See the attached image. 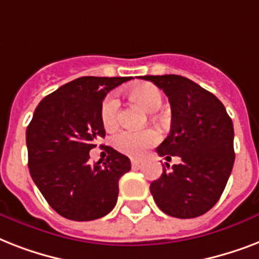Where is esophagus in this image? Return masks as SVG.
I'll return each instance as SVG.
<instances>
[{
    "mask_svg": "<svg viewBox=\"0 0 259 259\" xmlns=\"http://www.w3.org/2000/svg\"><path fill=\"white\" fill-rule=\"evenodd\" d=\"M140 164H141V160H140V158H132V166H133V168H138Z\"/></svg>",
    "mask_w": 259,
    "mask_h": 259,
    "instance_id": "34e87169",
    "label": "esophagus"
}]
</instances>
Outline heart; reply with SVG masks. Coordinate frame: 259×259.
<instances>
[{"label": "heart", "mask_w": 259, "mask_h": 259, "mask_svg": "<svg viewBox=\"0 0 259 259\" xmlns=\"http://www.w3.org/2000/svg\"><path fill=\"white\" fill-rule=\"evenodd\" d=\"M127 94L136 103L142 106L149 113L157 111L162 105L161 91L149 83L132 87ZM118 114H119V101L114 94H109L103 99L101 106L102 125L105 126L106 130H113L118 125ZM157 141L158 134L154 130H142V132L122 130L113 137L114 148L130 157L141 156L149 146L154 145Z\"/></svg>", "instance_id": "1"}]
</instances>
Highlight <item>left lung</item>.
<instances>
[{
  "label": "left lung",
  "mask_w": 259,
  "mask_h": 259,
  "mask_svg": "<svg viewBox=\"0 0 259 259\" xmlns=\"http://www.w3.org/2000/svg\"><path fill=\"white\" fill-rule=\"evenodd\" d=\"M168 97L172 123L168 137L157 153L180 162H166L160 179L150 184V192L162 212L191 219L217 204L225 191L234 153V126L225 106L213 94L180 75H148Z\"/></svg>",
  "instance_id": "1"
}]
</instances>
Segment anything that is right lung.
I'll return each mask as SVG.
<instances>
[{"label": "right lung", "instance_id": "1", "mask_svg": "<svg viewBox=\"0 0 259 259\" xmlns=\"http://www.w3.org/2000/svg\"><path fill=\"white\" fill-rule=\"evenodd\" d=\"M125 78L83 76L47 95L26 127L28 166L48 204L71 221H94L114 208L118 181L130 160L107 146L103 164H90V150L105 137L101 106Z\"/></svg>", "mask_w": 259, "mask_h": 259}]
</instances>
